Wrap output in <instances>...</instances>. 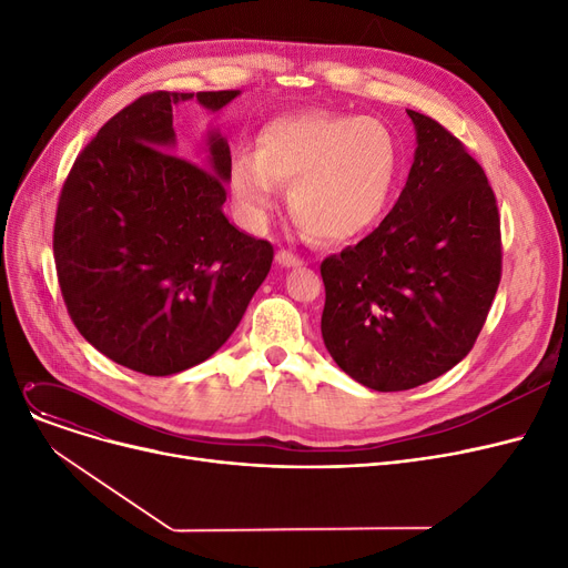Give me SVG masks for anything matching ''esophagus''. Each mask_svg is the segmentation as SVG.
<instances>
[{"mask_svg": "<svg viewBox=\"0 0 568 568\" xmlns=\"http://www.w3.org/2000/svg\"><path fill=\"white\" fill-rule=\"evenodd\" d=\"M276 262H278L281 266H302V264H304L302 257H296L294 253H290V251H285V248H281V251L276 253Z\"/></svg>", "mask_w": 568, "mask_h": 568, "instance_id": "obj_1", "label": "esophagus"}]
</instances>
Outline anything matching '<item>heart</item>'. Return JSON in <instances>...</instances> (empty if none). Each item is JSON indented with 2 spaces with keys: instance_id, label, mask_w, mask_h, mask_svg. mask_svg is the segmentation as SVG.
<instances>
[{
  "instance_id": "heart-1",
  "label": "heart",
  "mask_w": 568,
  "mask_h": 568,
  "mask_svg": "<svg viewBox=\"0 0 568 568\" xmlns=\"http://www.w3.org/2000/svg\"><path fill=\"white\" fill-rule=\"evenodd\" d=\"M400 149L377 119L329 110L278 114L239 146L227 186L239 214L262 225L290 186L292 216L317 242L341 244L373 230L396 195Z\"/></svg>"
}]
</instances>
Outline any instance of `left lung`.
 Listing matches in <instances>:
<instances>
[{"label":"left lung","instance_id":"8db88e82","mask_svg":"<svg viewBox=\"0 0 568 568\" xmlns=\"http://www.w3.org/2000/svg\"><path fill=\"white\" fill-rule=\"evenodd\" d=\"M416 152L386 219L326 257L322 338L375 392H405L463 362L501 276L497 200L484 168L435 119L407 110Z\"/></svg>","mask_w":568,"mask_h":568}]
</instances>
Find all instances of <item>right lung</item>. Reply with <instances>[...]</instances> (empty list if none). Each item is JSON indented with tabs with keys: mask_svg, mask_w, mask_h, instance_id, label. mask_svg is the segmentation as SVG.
<instances>
[{
	"mask_svg": "<svg viewBox=\"0 0 568 568\" xmlns=\"http://www.w3.org/2000/svg\"><path fill=\"white\" fill-rule=\"evenodd\" d=\"M225 92H152L101 126L75 159L54 219V264L67 311L87 343L144 375L209 359L242 322L274 246L223 214L230 144L176 158L172 108L219 112Z\"/></svg>",
	"mask_w": 568,
	"mask_h": 568,
	"instance_id": "obj_1",
	"label": "right lung"
}]
</instances>
